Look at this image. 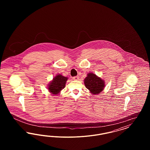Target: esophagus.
Returning a JSON list of instances; mask_svg holds the SVG:
<instances>
[{"mask_svg":"<svg viewBox=\"0 0 150 150\" xmlns=\"http://www.w3.org/2000/svg\"><path fill=\"white\" fill-rule=\"evenodd\" d=\"M72 78H73L74 80H78L79 79V76H74Z\"/></svg>","mask_w":150,"mask_h":150,"instance_id":"34e87169","label":"esophagus"}]
</instances>
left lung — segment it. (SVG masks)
<instances>
[{"label":"left lung","mask_w":150,"mask_h":150,"mask_svg":"<svg viewBox=\"0 0 150 150\" xmlns=\"http://www.w3.org/2000/svg\"><path fill=\"white\" fill-rule=\"evenodd\" d=\"M84 84L86 88L93 94H98L103 90L105 86V81L93 73L88 74L84 79Z\"/></svg>","instance_id":"8db88e82"}]
</instances>
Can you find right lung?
<instances>
[{"instance_id": "obj_1", "label": "right lung", "mask_w": 150, "mask_h": 150, "mask_svg": "<svg viewBox=\"0 0 150 150\" xmlns=\"http://www.w3.org/2000/svg\"><path fill=\"white\" fill-rule=\"evenodd\" d=\"M67 79V77H64L61 74L57 75L48 85L49 91L54 95L58 94L64 88Z\"/></svg>"}]
</instances>
